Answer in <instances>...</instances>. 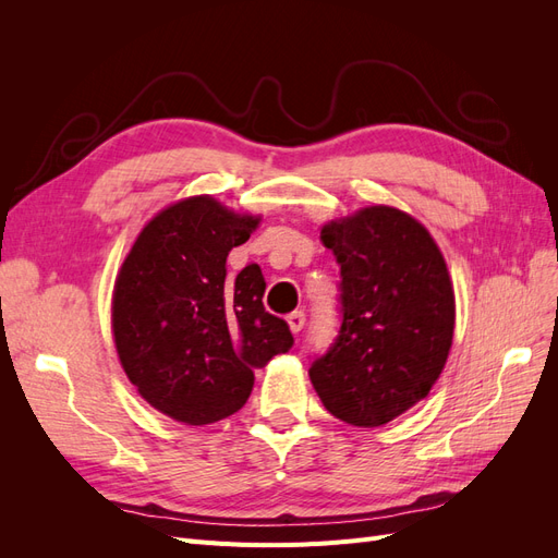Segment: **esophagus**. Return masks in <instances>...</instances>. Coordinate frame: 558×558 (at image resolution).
Wrapping results in <instances>:
<instances>
[{
	"instance_id": "1",
	"label": "esophagus",
	"mask_w": 558,
	"mask_h": 558,
	"mask_svg": "<svg viewBox=\"0 0 558 558\" xmlns=\"http://www.w3.org/2000/svg\"><path fill=\"white\" fill-rule=\"evenodd\" d=\"M286 320H289V326H291L293 332H300L302 328H305V312L295 310V312H291L289 316H286Z\"/></svg>"
}]
</instances>
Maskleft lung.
<instances>
[{
    "instance_id": "obj_1",
    "label": "left lung",
    "mask_w": 558,
    "mask_h": 558,
    "mask_svg": "<svg viewBox=\"0 0 558 558\" xmlns=\"http://www.w3.org/2000/svg\"><path fill=\"white\" fill-rule=\"evenodd\" d=\"M340 263L342 326L310 367L324 408L375 428L424 400L453 337V286L430 232L393 207H365L320 228Z\"/></svg>"
}]
</instances>
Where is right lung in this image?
Wrapping results in <instances>:
<instances>
[{
    "instance_id": "1",
    "label": "right lung",
    "mask_w": 558,
    "mask_h": 558,
    "mask_svg": "<svg viewBox=\"0 0 558 558\" xmlns=\"http://www.w3.org/2000/svg\"><path fill=\"white\" fill-rule=\"evenodd\" d=\"M258 223L209 195L185 197L150 218L116 277L118 359L150 408L181 424L242 410L253 369L293 347L289 324L263 307L260 267L228 279V253Z\"/></svg>"
}]
</instances>
